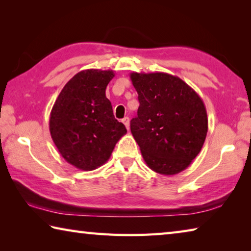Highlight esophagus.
Returning <instances> with one entry per match:
<instances>
[{"mask_svg":"<svg viewBox=\"0 0 251 251\" xmlns=\"http://www.w3.org/2000/svg\"><path fill=\"white\" fill-rule=\"evenodd\" d=\"M122 122H123V124L126 126V128L129 129V118L128 117H124L122 120Z\"/></svg>","mask_w":251,"mask_h":251,"instance_id":"obj_1","label":"esophagus"}]
</instances>
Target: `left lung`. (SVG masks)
I'll return each instance as SVG.
<instances>
[{
  "mask_svg": "<svg viewBox=\"0 0 251 251\" xmlns=\"http://www.w3.org/2000/svg\"><path fill=\"white\" fill-rule=\"evenodd\" d=\"M138 94L130 131L151 171L176 175L201 151L208 131L205 104L184 80L167 73H130Z\"/></svg>",
  "mask_w": 251,
  "mask_h": 251,
  "instance_id": "left-lung-1",
  "label": "left lung"
}]
</instances>
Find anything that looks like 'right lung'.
<instances>
[{
	"mask_svg": "<svg viewBox=\"0 0 251 251\" xmlns=\"http://www.w3.org/2000/svg\"><path fill=\"white\" fill-rule=\"evenodd\" d=\"M113 71L85 70L65 84L50 115V133L67 163L94 171L109 159L127 130L115 120L105 91Z\"/></svg>",
	"mask_w": 251,
	"mask_h": 251,
	"instance_id": "1",
	"label": "right lung"
}]
</instances>
